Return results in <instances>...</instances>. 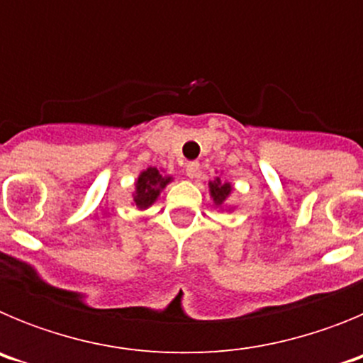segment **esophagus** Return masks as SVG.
I'll return each mask as SVG.
<instances>
[{"label": "esophagus", "mask_w": 363, "mask_h": 363, "mask_svg": "<svg viewBox=\"0 0 363 363\" xmlns=\"http://www.w3.org/2000/svg\"><path fill=\"white\" fill-rule=\"evenodd\" d=\"M198 171H200V162H187L185 172H187L189 178H194V176L198 174Z\"/></svg>", "instance_id": "34e87169"}]
</instances>
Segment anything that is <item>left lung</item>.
<instances>
[{"instance_id": "left-lung-1", "label": "left lung", "mask_w": 363, "mask_h": 363, "mask_svg": "<svg viewBox=\"0 0 363 363\" xmlns=\"http://www.w3.org/2000/svg\"><path fill=\"white\" fill-rule=\"evenodd\" d=\"M209 189H211V196H213L214 203L216 205L223 203V201H225V198L230 194V185L225 184V182H221L220 178H216L214 182H211Z\"/></svg>"}]
</instances>
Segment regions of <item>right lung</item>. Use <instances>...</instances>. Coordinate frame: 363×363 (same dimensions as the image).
Here are the masks:
<instances>
[{
  "mask_svg": "<svg viewBox=\"0 0 363 363\" xmlns=\"http://www.w3.org/2000/svg\"><path fill=\"white\" fill-rule=\"evenodd\" d=\"M169 182H171V178H167V176L163 178L158 172V169H154V167L143 171L142 174H140V178H138L136 196H134V201H136L138 207H140V209L149 207V205L158 198L160 191H162Z\"/></svg>",
  "mask_w": 363,
  "mask_h": 363,
  "instance_id": "right-lung-1",
  "label": "right lung"
}]
</instances>
